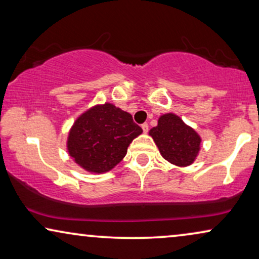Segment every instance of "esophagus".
<instances>
[{
	"mask_svg": "<svg viewBox=\"0 0 259 259\" xmlns=\"http://www.w3.org/2000/svg\"><path fill=\"white\" fill-rule=\"evenodd\" d=\"M141 128H143V131H144V133H147L148 132V123H143V125H141Z\"/></svg>",
	"mask_w": 259,
	"mask_h": 259,
	"instance_id": "obj_1",
	"label": "esophagus"
}]
</instances>
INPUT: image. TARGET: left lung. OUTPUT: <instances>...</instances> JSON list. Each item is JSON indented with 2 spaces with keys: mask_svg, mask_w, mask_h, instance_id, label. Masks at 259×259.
Returning a JSON list of instances; mask_svg holds the SVG:
<instances>
[{
  "mask_svg": "<svg viewBox=\"0 0 259 259\" xmlns=\"http://www.w3.org/2000/svg\"><path fill=\"white\" fill-rule=\"evenodd\" d=\"M150 136L162 157L175 165H191L199 152V136L172 113L159 118L158 126L150 131Z\"/></svg>",
  "mask_w": 259,
  "mask_h": 259,
  "instance_id": "1",
  "label": "left lung"
}]
</instances>
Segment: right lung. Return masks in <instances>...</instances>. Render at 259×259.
Here are the masks:
<instances>
[{
  "instance_id": "obj_1",
  "label": "right lung",
  "mask_w": 259,
  "mask_h": 259,
  "mask_svg": "<svg viewBox=\"0 0 259 259\" xmlns=\"http://www.w3.org/2000/svg\"><path fill=\"white\" fill-rule=\"evenodd\" d=\"M143 130L130 113L111 104L83 113L72 127L68 152L81 167L102 173L122 160L127 147Z\"/></svg>"
}]
</instances>
